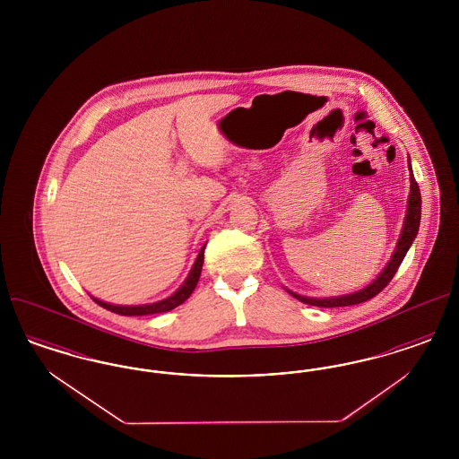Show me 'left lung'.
I'll list each match as a JSON object with an SVG mask.
<instances>
[{"label":"left lung","mask_w":459,"mask_h":459,"mask_svg":"<svg viewBox=\"0 0 459 459\" xmlns=\"http://www.w3.org/2000/svg\"><path fill=\"white\" fill-rule=\"evenodd\" d=\"M410 163V160H408ZM410 167V180H411V187H410V197H408V210H406V217H404V227L401 230V238L395 244L394 255L391 256V262L387 263V266L382 270V273L371 282L367 285L365 289L352 292V294H346V296H337V298H306V296H299L296 292H290V296H294L296 299H299L301 303L311 306H320V307H337V306H352L365 303L371 298H375L385 285L393 281L397 268L401 266V263L404 260L410 246L413 244L416 234H418V227H420V219H421V196H420V187L416 184L415 175L411 170V163Z\"/></svg>","instance_id":"obj_1"}]
</instances>
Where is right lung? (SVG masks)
<instances>
[{
  "label": "right lung",
  "mask_w": 459,
  "mask_h": 459,
  "mask_svg": "<svg viewBox=\"0 0 459 459\" xmlns=\"http://www.w3.org/2000/svg\"><path fill=\"white\" fill-rule=\"evenodd\" d=\"M204 247L206 244L201 247L199 255H197L196 262L193 264V270L189 272L186 282L180 285L174 294L163 301H158V303H152V305H141V306H117L109 305V303H103L96 298H92L96 303L100 306H103L105 309L113 311L117 315H126V316H141V315H154V313H165V311H170L178 305H182L191 294L193 290L196 289L197 281H199V275H201V268H203V262H204Z\"/></svg>",
  "instance_id": "1"
}]
</instances>
